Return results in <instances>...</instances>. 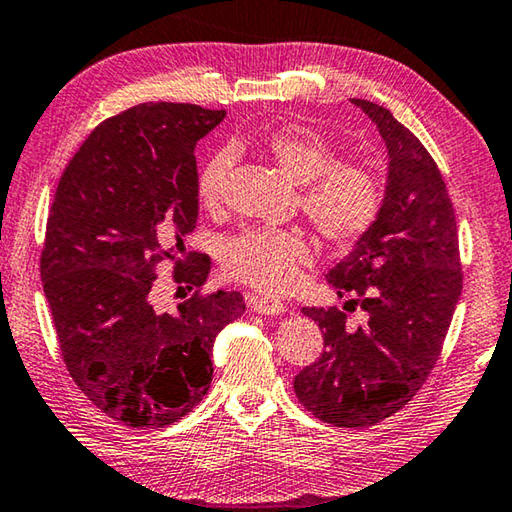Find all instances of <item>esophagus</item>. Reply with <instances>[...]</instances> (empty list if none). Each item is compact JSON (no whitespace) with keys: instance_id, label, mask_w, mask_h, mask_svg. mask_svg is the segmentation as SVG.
Segmentation results:
<instances>
[{"instance_id":"1","label":"esophagus","mask_w":512,"mask_h":512,"mask_svg":"<svg viewBox=\"0 0 512 512\" xmlns=\"http://www.w3.org/2000/svg\"><path fill=\"white\" fill-rule=\"evenodd\" d=\"M248 305L255 311V314H262V316H282L284 311H287V305H284V302L273 300V298H264V296L248 298Z\"/></svg>"}]
</instances>
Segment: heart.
<instances>
[{
    "label": "heart",
    "instance_id": "b5f03b06",
    "mask_svg": "<svg viewBox=\"0 0 512 512\" xmlns=\"http://www.w3.org/2000/svg\"><path fill=\"white\" fill-rule=\"evenodd\" d=\"M262 144L284 176L302 187V212L320 235L341 246L366 235L381 207V187L366 167L336 162L334 146L307 126L277 128L266 133ZM228 164V153H214L198 173V201L207 210L221 203ZM309 259L311 244L300 230L250 228L223 248L228 275L266 293L296 287Z\"/></svg>",
    "mask_w": 512,
    "mask_h": 512
}]
</instances>
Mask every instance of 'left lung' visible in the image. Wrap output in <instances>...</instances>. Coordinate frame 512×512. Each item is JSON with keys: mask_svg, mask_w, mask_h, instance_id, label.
<instances>
[{"mask_svg": "<svg viewBox=\"0 0 512 512\" xmlns=\"http://www.w3.org/2000/svg\"><path fill=\"white\" fill-rule=\"evenodd\" d=\"M386 146V185L375 223L327 282L368 323L345 327L341 309L305 307L325 350L293 379L302 406L336 427H372L420 391L438 361L463 291L458 230L445 180L409 128L386 108L350 99Z\"/></svg>", "mask_w": 512, "mask_h": 512, "instance_id": "1", "label": "left lung"}]
</instances>
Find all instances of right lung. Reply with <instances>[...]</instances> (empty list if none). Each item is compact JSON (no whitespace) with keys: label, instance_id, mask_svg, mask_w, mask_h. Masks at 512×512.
Instances as JSON below:
<instances>
[{"label":"right lung","instance_id":"add662e5","mask_svg":"<svg viewBox=\"0 0 512 512\" xmlns=\"http://www.w3.org/2000/svg\"><path fill=\"white\" fill-rule=\"evenodd\" d=\"M225 110L140 103L110 117L67 164L51 203L42 287L65 366L85 397L135 429L187 415L212 384V345L246 311L237 291L151 305L155 266L201 289L210 259L185 253L198 219L196 142ZM180 287V289H183Z\"/></svg>","mask_w":512,"mask_h":512}]
</instances>
